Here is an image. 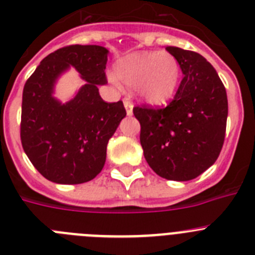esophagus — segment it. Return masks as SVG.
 I'll use <instances>...</instances> for the list:
<instances>
[{
    "label": "esophagus",
    "instance_id": "obj_1",
    "mask_svg": "<svg viewBox=\"0 0 255 255\" xmlns=\"http://www.w3.org/2000/svg\"><path fill=\"white\" fill-rule=\"evenodd\" d=\"M124 107H125L126 114H128V116H131V115H132V108H134V105H132L131 101H130L129 98H125V100H124Z\"/></svg>",
    "mask_w": 255,
    "mask_h": 255
}]
</instances>
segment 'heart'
Returning <instances> with one entry per match:
<instances>
[{
    "label": "heart",
    "mask_w": 255,
    "mask_h": 255,
    "mask_svg": "<svg viewBox=\"0 0 255 255\" xmlns=\"http://www.w3.org/2000/svg\"><path fill=\"white\" fill-rule=\"evenodd\" d=\"M181 76L179 61L170 52H132L115 65L112 83L117 80L136 93L144 102L159 106L175 94Z\"/></svg>",
    "instance_id": "obj_1"
}]
</instances>
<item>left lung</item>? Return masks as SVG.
Masks as SVG:
<instances>
[{"label":"left lung","mask_w":255,"mask_h":255,"mask_svg":"<svg viewBox=\"0 0 255 255\" xmlns=\"http://www.w3.org/2000/svg\"><path fill=\"white\" fill-rule=\"evenodd\" d=\"M176 57L182 80L164 108L134 107L144 157L158 176L189 181L215 163L225 140L226 89L215 67L193 51L166 47Z\"/></svg>","instance_id":"8db88e82"}]
</instances>
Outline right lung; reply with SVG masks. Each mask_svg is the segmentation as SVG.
I'll return each mask as SVG.
<instances>
[{
	"instance_id": "right-lung-1",
	"label": "right lung",
	"mask_w": 255,
	"mask_h": 255,
	"mask_svg": "<svg viewBox=\"0 0 255 255\" xmlns=\"http://www.w3.org/2000/svg\"><path fill=\"white\" fill-rule=\"evenodd\" d=\"M108 51L101 46H69L52 52L26 80L22 91L20 138L35 168L56 184H83L102 171L108 140L126 116L121 101L107 103ZM74 67L86 84L67 103L53 93L58 78Z\"/></svg>"
}]
</instances>
